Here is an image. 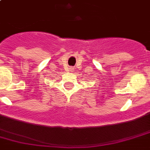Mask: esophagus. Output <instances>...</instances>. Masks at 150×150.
I'll use <instances>...</instances> for the list:
<instances>
[{"mask_svg":"<svg viewBox=\"0 0 150 150\" xmlns=\"http://www.w3.org/2000/svg\"><path fill=\"white\" fill-rule=\"evenodd\" d=\"M73 70V68H71V71H72Z\"/></svg>","mask_w":150,"mask_h":150,"instance_id":"1","label":"esophagus"}]
</instances>
